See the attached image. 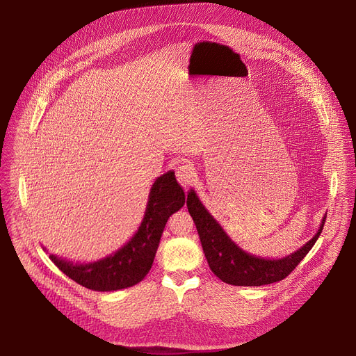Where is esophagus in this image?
<instances>
[{
    "label": "esophagus",
    "instance_id": "1",
    "mask_svg": "<svg viewBox=\"0 0 356 356\" xmlns=\"http://www.w3.org/2000/svg\"><path fill=\"white\" fill-rule=\"evenodd\" d=\"M195 169L193 165L191 164V161L187 160H180L177 163V168H176V177H177V181L183 186V187H187L188 184H191L195 179Z\"/></svg>",
    "mask_w": 356,
    "mask_h": 356
}]
</instances>
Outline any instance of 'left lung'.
<instances>
[{"mask_svg": "<svg viewBox=\"0 0 356 356\" xmlns=\"http://www.w3.org/2000/svg\"><path fill=\"white\" fill-rule=\"evenodd\" d=\"M187 209L196 225L209 268L220 280L234 286H262L285 279L312 249L326 220L323 216L318 233L295 253L282 259H264L236 245L206 210L195 191L187 195Z\"/></svg>", "mask_w": 356, "mask_h": 356, "instance_id": "8db88e82", "label": "left lung"}]
</instances>
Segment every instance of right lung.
<instances>
[{
    "label": "right lung",
    "instance_id": "obj_1",
    "mask_svg": "<svg viewBox=\"0 0 356 356\" xmlns=\"http://www.w3.org/2000/svg\"><path fill=\"white\" fill-rule=\"evenodd\" d=\"M186 200L175 172L157 177L137 233L122 249L92 264H71L50 254L54 265L79 285L99 292L120 291L141 282L152 269L165 223Z\"/></svg>",
    "mask_w": 356,
    "mask_h": 356
}]
</instances>
